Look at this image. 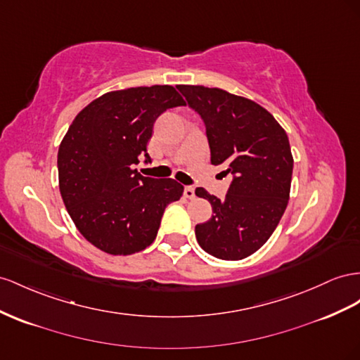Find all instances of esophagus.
Returning a JSON list of instances; mask_svg holds the SVG:
<instances>
[{
  "label": "esophagus",
  "mask_w": 360,
  "mask_h": 360,
  "mask_svg": "<svg viewBox=\"0 0 360 360\" xmlns=\"http://www.w3.org/2000/svg\"><path fill=\"white\" fill-rule=\"evenodd\" d=\"M184 197L186 198H193L195 197V191H193V188L192 186H184Z\"/></svg>",
  "instance_id": "obj_1"
}]
</instances>
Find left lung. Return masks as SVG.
<instances>
[{
  "label": "left lung",
  "instance_id": "1",
  "mask_svg": "<svg viewBox=\"0 0 360 360\" xmlns=\"http://www.w3.org/2000/svg\"><path fill=\"white\" fill-rule=\"evenodd\" d=\"M177 89L206 127L210 163L224 165L231 181L224 200L202 188L213 215L195 226L200 247L222 260H240L273 235L288 206L294 159L286 131L257 103L218 87Z\"/></svg>",
  "mask_w": 360,
  "mask_h": 360
}]
</instances>
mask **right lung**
Returning <instances> with one entry per match:
<instances>
[{"label": "right lung", "mask_w": 360, "mask_h": 360, "mask_svg": "<svg viewBox=\"0 0 360 360\" xmlns=\"http://www.w3.org/2000/svg\"><path fill=\"white\" fill-rule=\"evenodd\" d=\"M184 105L172 86L130 87L104 94L75 116L57 154L59 186L75 227L92 245L127 256L153 244L163 212L180 200L172 179L133 169L147 153L154 122Z\"/></svg>", "instance_id": "add662e5"}]
</instances>
